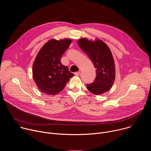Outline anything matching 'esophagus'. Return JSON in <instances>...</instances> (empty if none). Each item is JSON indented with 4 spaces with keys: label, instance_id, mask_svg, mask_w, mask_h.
I'll return each mask as SVG.
<instances>
[{
    "label": "esophagus",
    "instance_id": "1",
    "mask_svg": "<svg viewBox=\"0 0 151 151\" xmlns=\"http://www.w3.org/2000/svg\"><path fill=\"white\" fill-rule=\"evenodd\" d=\"M74 74H75V76H79V74H80V72H75Z\"/></svg>",
    "mask_w": 151,
    "mask_h": 151
}]
</instances>
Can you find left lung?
<instances>
[{
    "label": "left lung",
    "instance_id": "obj_1",
    "mask_svg": "<svg viewBox=\"0 0 151 151\" xmlns=\"http://www.w3.org/2000/svg\"><path fill=\"white\" fill-rule=\"evenodd\" d=\"M78 44L90 57L96 69L97 75L94 82L87 85L88 90L95 95H100L108 91L112 88L115 79V61L109 47L97 38L95 40L80 38Z\"/></svg>",
    "mask_w": 151,
    "mask_h": 151
}]
</instances>
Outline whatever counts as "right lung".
Here are the masks:
<instances>
[{
	"label": "right lung",
	"instance_id": "obj_1",
	"mask_svg": "<svg viewBox=\"0 0 151 151\" xmlns=\"http://www.w3.org/2000/svg\"><path fill=\"white\" fill-rule=\"evenodd\" d=\"M70 39H52L38 52L33 64V80L39 90L48 95H55L65 87L74 74L61 63V57L72 42Z\"/></svg>",
	"mask_w": 151,
	"mask_h": 151
}]
</instances>
